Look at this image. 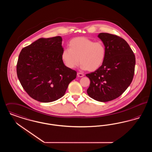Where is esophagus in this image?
Returning <instances> with one entry per match:
<instances>
[{"mask_svg": "<svg viewBox=\"0 0 152 152\" xmlns=\"http://www.w3.org/2000/svg\"><path fill=\"white\" fill-rule=\"evenodd\" d=\"M77 76L79 77H83V76H84V75L83 73L80 72L77 73Z\"/></svg>", "mask_w": 152, "mask_h": 152, "instance_id": "esophagus-1", "label": "esophagus"}]
</instances>
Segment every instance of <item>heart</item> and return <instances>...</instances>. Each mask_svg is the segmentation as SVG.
<instances>
[{
	"instance_id": "obj_1",
	"label": "heart",
	"mask_w": 152,
	"mask_h": 152,
	"mask_svg": "<svg viewBox=\"0 0 152 152\" xmlns=\"http://www.w3.org/2000/svg\"><path fill=\"white\" fill-rule=\"evenodd\" d=\"M69 48H64L61 58L65 66L70 69L76 68L79 64L83 69L89 71L97 70L103 64L106 57V48L102 42H95L86 37L72 39L69 43Z\"/></svg>"
}]
</instances>
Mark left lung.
I'll use <instances>...</instances> for the list:
<instances>
[{"label": "left lung", "mask_w": 152, "mask_h": 152, "mask_svg": "<svg viewBox=\"0 0 152 152\" xmlns=\"http://www.w3.org/2000/svg\"><path fill=\"white\" fill-rule=\"evenodd\" d=\"M98 37L105 46L106 57L100 68L86 75L91 81L87 92L96 101L107 102L118 97L130 86L136 58L129 44L120 36L100 33Z\"/></svg>", "instance_id": "8db88e82"}]
</instances>
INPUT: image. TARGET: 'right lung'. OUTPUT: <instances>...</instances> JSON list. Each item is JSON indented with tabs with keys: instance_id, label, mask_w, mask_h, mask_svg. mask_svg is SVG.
<instances>
[{
	"instance_id": "obj_1",
	"label": "right lung",
	"mask_w": 152,
	"mask_h": 152,
	"mask_svg": "<svg viewBox=\"0 0 152 152\" xmlns=\"http://www.w3.org/2000/svg\"><path fill=\"white\" fill-rule=\"evenodd\" d=\"M61 36L40 38L23 48L17 65L18 77L31 97L42 102L56 101L65 94L77 72L61 58Z\"/></svg>"
}]
</instances>
